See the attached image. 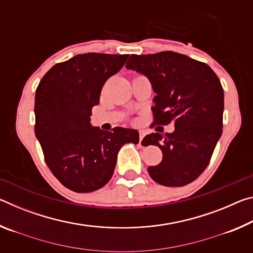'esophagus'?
Masks as SVG:
<instances>
[{
	"label": "esophagus",
	"mask_w": 253,
	"mask_h": 253,
	"mask_svg": "<svg viewBox=\"0 0 253 253\" xmlns=\"http://www.w3.org/2000/svg\"><path fill=\"white\" fill-rule=\"evenodd\" d=\"M145 135H146V130L145 129H139V144L142 143L143 138L145 137Z\"/></svg>",
	"instance_id": "34e87169"
}]
</instances>
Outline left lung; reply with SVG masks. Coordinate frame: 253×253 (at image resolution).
Here are the masks:
<instances>
[{"instance_id":"1","label":"left lung","mask_w":253,"mask_h":253,"mask_svg":"<svg viewBox=\"0 0 253 253\" xmlns=\"http://www.w3.org/2000/svg\"><path fill=\"white\" fill-rule=\"evenodd\" d=\"M127 69L140 72L153 85L154 124L174 123L175 130L153 132L142 144L156 145L163 160L148 174L165 186H184L207 169L223 127L224 93L220 79L207 63L173 51L131 54Z\"/></svg>"}]
</instances>
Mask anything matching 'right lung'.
<instances>
[{"instance_id":"1","label":"right lung","mask_w":253,"mask_h":253,"mask_svg":"<svg viewBox=\"0 0 253 253\" xmlns=\"http://www.w3.org/2000/svg\"><path fill=\"white\" fill-rule=\"evenodd\" d=\"M129 54L84 53L54 65L36 91L34 132L48 168L59 182L88 193L109 182L124 144L139 142L135 129L106 131L90 125L102 85L122 69Z\"/></svg>"}]
</instances>
